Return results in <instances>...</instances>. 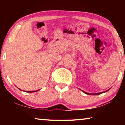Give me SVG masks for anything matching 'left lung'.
I'll return each mask as SVG.
<instances>
[{
	"mask_svg": "<svg viewBox=\"0 0 125 125\" xmlns=\"http://www.w3.org/2000/svg\"><path fill=\"white\" fill-rule=\"evenodd\" d=\"M109 90H106V91H105V92H101V93H95V94H90V93H86V92H84V91H83V92L85 93V94H88V95H99V94H102V93H105V92H107V91H108Z\"/></svg>",
	"mask_w": 125,
	"mask_h": 125,
	"instance_id": "obj_1",
	"label": "left lung"
}]
</instances>
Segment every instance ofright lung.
<instances>
[{
	"instance_id": "1",
	"label": "right lung",
	"mask_w": 125,
	"mask_h": 125,
	"mask_svg": "<svg viewBox=\"0 0 125 125\" xmlns=\"http://www.w3.org/2000/svg\"><path fill=\"white\" fill-rule=\"evenodd\" d=\"M20 90L22 91V90H21V89H20ZM39 90H36V91H25V92H27V93H33V92H37V91H39Z\"/></svg>"
}]
</instances>
